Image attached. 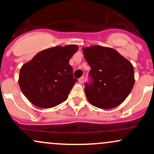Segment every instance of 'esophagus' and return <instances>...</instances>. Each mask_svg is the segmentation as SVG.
<instances>
[{"instance_id": "34e87169", "label": "esophagus", "mask_w": 154, "mask_h": 154, "mask_svg": "<svg viewBox=\"0 0 154 154\" xmlns=\"http://www.w3.org/2000/svg\"><path fill=\"white\" fill-rule=\"evenodd\" d=\"M79 82L80 83V84H82V83L84 82V77H81L79 79Z\"/></svg>"}]
</instances>
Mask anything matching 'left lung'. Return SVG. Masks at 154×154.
I'll return each mask as SVG.
<instances>
[{"label":"left lung","instance_id":"1","mask_svg":"<svg viewBox=\"0 0 154 154\" xmlns=\"http://www.w3.org/2000/svg\"><path fill=\"white\" fill-rule=\"evenodd\" d=\"M91 66V82L85 84V92L91 105L100 109L118 106L127 98L135 83L133 66L116 50L93 45L82 48Z\"/></svg>","mask_w":154,"mask_h":154}]
</instances>
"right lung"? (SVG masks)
<instances>
[{
  "mask_svg": "<svg viewBox=\"0 0 154 154\" xmlns=\"http://www.w3.org/2000/svg\"><path fill=\"white\" fill-rule=\"evenodd\" d=\"M76 45L56 46L36 54L20 69L19 85L24 96L36 106L48 109L66 100L77 79L69 59Z\"/></svg>",
  "mask_w": 154,
  "mask_h": 154,
  "instance_id": "add662e5",
  "label": "right lung"
}]
</instances>
